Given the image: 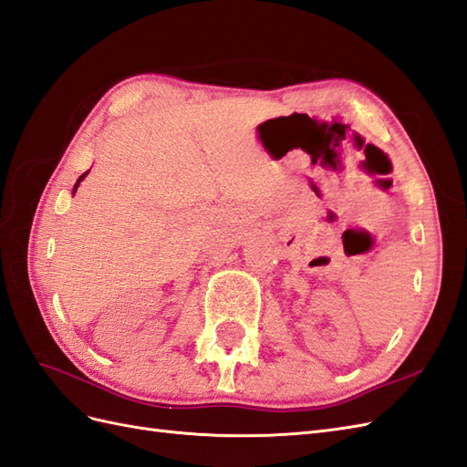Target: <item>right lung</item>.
<instances>
[{"instance_id": "obj_1", "label": "right lung", "mask_w": 467, "mask_h": 467, "mask_svg": "<svg viewBox=\"0 0 467 467\" xmlns=\"http://www.w3.org/2000/svg\"><path fill=\"white\" fill-rule=\"evenodd\" d=\"M85 177H87V173H85V175H80V177H78V182H77V183H75V187H73V195H75V193H77V189H78V185H80V182H82V179H85Z\"/></svg>"}]
</instances>
